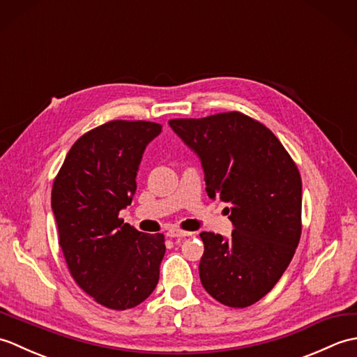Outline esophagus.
Wrapping results in <instances>:
<instances>
[{
	"label": "esophagus",
	"mask_w": 357,
	"mask_h": 357,
	"mask_svg": "<svg viewBox=\"0 0 357 357\" xmlns=\"http://www.w3.org/2000/svg\"><path fill=\"white\" fill-rule=\"evenodd\" d=\"M188 234H190V231H184L179 229H170L167 231V236L169 238H184V236H188Z\"/></svg>",
	"instance_id": "obj_1"
}]
</instances>
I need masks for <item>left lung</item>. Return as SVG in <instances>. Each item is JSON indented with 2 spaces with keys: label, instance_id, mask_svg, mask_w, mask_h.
I'll return each mask as SVG.
<instances>
[{
  "label": "left lung",
  "instance_id": "8db88e82",
  "mask_svg": "<svg viewBox=\"0 0 357 357\" xmlns=\"http://www.w3.org/2000/svg\"><path fill=\"white\" fill-rule=\"evenodd\" d=\"M199 156L211 199L227 202L231 238L202 231L201 282L218 302L244 308L262 299L291 262L302 231V181L270 128L241 112L170 119Z\"/></svg>",
  "mask_w": 357,
  "mask_h": 357
}]
</instances>
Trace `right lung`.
<instances>
[{
    "label": "right lung",
    "instance_id": "add662e5",
    "mask_svg": "<svg viewBox=\"0 0 357 357\" xmlns=\"http://www.w3.org/2000/svg\"><path fill=\"white\" fill-rule=\"evenodd\" d=\"M162 126L113 119L73 144L52 187L59 247L72 278L93 301L127 310L159 280L164 234H147L119 218L132 204L147 144Z\"/></svg>",
    "mask_w": 357,
    "mask_h": 357
}]
</instances>
